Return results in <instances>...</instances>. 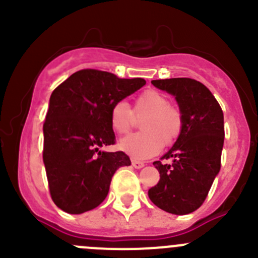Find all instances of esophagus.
I'll use <instances>...</instances> for the list:
<instances>
[{"mask_svg": "<svg viewBox=\"0 0 258 258\" xmlns=\"http://www.w3.org/2000/svg\"><path fill=\"white\" fill-rule=\"evenodd\" d=\"M131 163H132V167L135 168H142L145 166V162H142V161H139V160H135V158H132Z\"/></svg>", "mask_w": 258, "mask_h": 258, "instance_id": "esophagus-1", "label": "esophagus"}]
</instances>
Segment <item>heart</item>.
Wrapping results in <instances>:
<instances>
[{
    "instance_id": "heart-1",
    "label": "heart",
    "mask_w": 258,
    "mask_h": 258,
    "mask_svg": "<svg viewBox=\"0 0 258 258\" xmlns=\"http://www.w3.org/2000/svg\"><path fill=\"white\" fill-rule=\"evenodd\" d=\"M135 114L134 115L133 113ZM142 118L144 132L130 135L119 141V150L135 158L155 156L161 148L173 145L183 130V114L178 106L170 103V97L157 90H146L135 100L134 112L128 103L118 101L110 112V124L118 135L128 134L135 116Z\"/></svg>"
}]
</instances>
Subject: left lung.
<instances>
[{"mask_svg": "<svg viewBox=\"0 0 258 258\" xmlns=\"http://www.w3.org/2000/svg\"><path fill=\"white\" fill-rule=\"evenodd\" d=\"M152 85L175 96L183 114V130L161 158L172 162H153L160 181L148 189V197L166 212L187 215L201 207L220 172L225 139L222 108L209 88L196 80H153Z\"/></svg>", "mask_w": 258, "mask_h": 258, "instance_id": "left-lung-1", "label": "left lung"}]
</instances>
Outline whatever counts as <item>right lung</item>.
Segmentation results:
<instances>
[{
    "mask_svg": "<svg viewBox=\"0 0 258 258\" xmlns=\"http://www.w3.org/2000/svg\"><path fill=\"white\" fill-rule=\"evenodd\" d=\"M146 85L144 79H118L100 70H81L57 86L49 97L43 123V163L52 201L62 211L79 215L106 199L117 168L130 166L114 145L111 108Z\"/></svg>",
    "mask_w": 258,
    "mask_h": 258,
    "instance_id": "right-lung-1",
    "label": "right lung"
}]
</instances>
